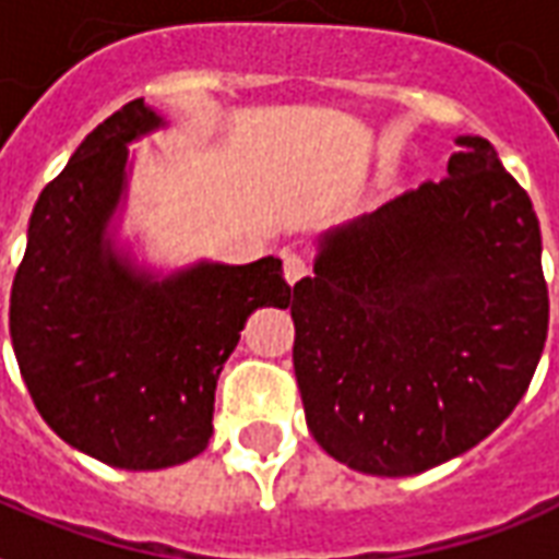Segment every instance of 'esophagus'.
<instances>
[{
    "instance_id": "1",
    "label": "esophagus",
    "mask_w": 559,
    "mask_h": 559,
    "mask_svg": "<svg viewBox=\"0 0 559 559\" xmlns=\"http://www.w3.org/2000/svg\"><path fill=\"white\" fill-rule=\"evenodd\" d=\"M308 258L305 254H299V251H284V275H287V281L290 284H296L299 278H305L308 275Z\"/></svg>"
}]
</instances>
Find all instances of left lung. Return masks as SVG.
<instances>
[{
  "label": "left lung",
  "mask_w": 559,
  "mask_h": 559,
  "mask_svg": "<svg viewBox=\"0 0 559 559\" xmlns=\"http://www.w3.org/2000/svg\"><path fill=\"white\" fill-rule=\"evenodd\" d=\"M308 429L373 477H412L512 415L548 334L543 237L498 151L462 135L444 180L322 237L293 287Z\"/></svg>",
  "instance_id": "left-lung-1"
}]
</instances>
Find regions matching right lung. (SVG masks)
Returning <instances> with one entry per match:
<instances>
[{
	"label": "right lung",
	"mask_w": 559,
	"mask_h": 559,
	"mask_svg": "<svg viewBox=\"0 0 559 559\" xmlns=\"http://www.w3.org/2000/svg\"><path fill=\"white\" fill-rule=\"evenodd\" d=\"M163 118L132 100L44 186L11 287V343L35 408L70 448L111 468L189 462L213 436L227 355L263 305L287 308L278 258L198 263L156 281L115 254L106 227L127 144Z\"/></svg>",
	"instance_id": "obj_1"
}]
</instances>
